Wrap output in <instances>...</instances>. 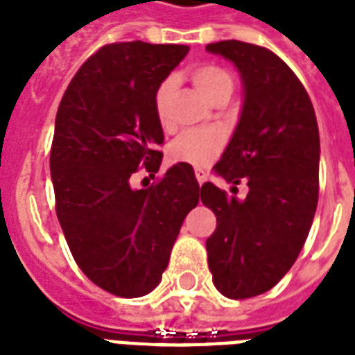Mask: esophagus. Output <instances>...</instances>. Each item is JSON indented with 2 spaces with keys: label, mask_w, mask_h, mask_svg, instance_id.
Masks as SVG:
<instances>
[{
  "label": "esophagus",
  "mask_w": 355,
  "mask_h": 355,
  "mask_svg": "<svg viewBox=\"0 0 355 355\" xmlns=\"http://www.w3.org/2000/svg\"><path fill=\"white\" fill-rule=\"evenodd\" d=\"M195 178H197V182L205 184L206 178H208V173L205 169H195Z\"/></svg>",
  "instance_id": "esophagus-1"
}]
</instances>
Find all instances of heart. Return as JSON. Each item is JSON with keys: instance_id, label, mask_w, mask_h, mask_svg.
I'll return each mask as SVG.
<instances>
[{"instance_id": "b5f03b06", "label": "heart", "mask_w": 355, "mask_h": 355, "mask_svg": "<svg viewBox=\"0 0 355 355\" xmlns=\"http://www.w3.org/2000/svg\"><path fill=\"white\" fill-rule=\"evenodd\" d=\"M189 79L193 86L200 92L206 101L216 103L219 99L230 97L234 90L232 75L227 69L219 68L216 64H202L189 71ZM175 80H162L155 92V114L158 121L166 127L169 123V103H171ZM225 145V136L217 128H200L189 130L178 136L169 145V158L177 164H188L193 167H206L216 160Z\"/></svg>"}]
</instances>
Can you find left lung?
Here are the masks:
<instances>
[{"label": "left lung", "instance_id": "obj_1", "mask_svg": "<svg viewBox=\"0 0 355 355\" xmlns=\"http://www.w3.org/2000/svg\"><path fill=\"white\" fill-rule=\"evenodd\" d=\"M206 51L230 60L243 83L241 116L214 169L227 182L247 178V197L200 188L217 217L206 239L214 286L239 300L275 287L302 250L319 200V127L308 92L275 53L239 40Z\"/></svg>", "mask_w": 355, "mask_h": 355}]
</instances>
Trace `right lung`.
I'll use <instances>...</instances> for the list:
<instances>
[{"instance_id":"right-lung-1","label":"right lung","mask_w":355,"mask_h":355,"mask_svg":"<svg viewBox=\"0 0 355 355\" xmlns=\"http://www.w3.org/2000/svg\"><path fill=\"white\" fill-rule=\"evenodd\" d=\"M188 46L119 42L86 60L55 119L51 167L57 217L80 270L116 297H144L162 280L184 219L199 202L193 167L178 164L150 188L130 177L162 164L155 92Z\"/></svg>"}]
</instances>
